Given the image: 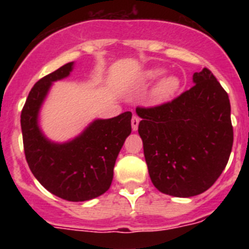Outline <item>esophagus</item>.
<instances>
[{"mask_svg":"<svg viewBox=\"0 0 249 249\" xmlns=\"http://www.w3.org/2000/svg\"><path fill=\"white\" fill-rule=\"evenodd\" d=\"M131 124H132V129H133V131H137L138 129V124H140V118L137 117V116H133V117H132V121H131Z\"/></svg>","mask_w":249,"mask_h":249,"instance_id":"esophagus-1","label":"esophagus"}]
</instances>
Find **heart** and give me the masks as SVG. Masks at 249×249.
<instances>
[{"label":"heart","instance_id":"b5f03b06","mask_svg":"<svg viewBox=\"0 0 249 249\" xmlns=\"http://www.w3.org/2000/svg\"><path fill=\"white\" fill-rule=\"evenodd\" d=\"M164 70L160 67H152L143 71L140 76L141 83H151L157 81L151 92V101L153 103H163L176 97L182 87L181 78L176 74H164Z\"/></svg>","mask_w":249,"mask_h":249}]
</instances>
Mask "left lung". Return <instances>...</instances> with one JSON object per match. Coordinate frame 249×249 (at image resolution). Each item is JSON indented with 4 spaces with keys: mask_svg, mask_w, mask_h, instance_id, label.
Returning a JSON list of instances; mask_svg holds the SVG:
<instances>
[{
    "mask_svg": "<svg viewBox=\"0 0 249 249\" xmlns=\"http://www.w3.org/2000/svg\"><path fill=\"white\" fill-rule=\"evenodd\" d=\"M172 102L136 109L153 186L173 197L203 193L226 168L233 144L227 92L208 68Z\"/></svg>",
    "mask_w": 249,
    "mask_h": 249,
    "instance_id": "8db88e82",
    "label": "left lung"
}]
</instances>
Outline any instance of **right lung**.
<instances>
[{
    "instance_id": "add662e5",
    "label": "right lung",
    "mask_w": 249,
    "mask_h": 249,
    "mask_svg": "<svg viewBox=\"0 0 249 249\" xmlns=\"http://www.w3.org/2000/svg\"><path fill=\"white\" fill-rule=\"evenodd\" d=\"M74 62L59 67L32 87L21 113L23 147L31 172L48 192L71 202L93 199L108 191L121 148L131 135L132 113L92 121L80 135L54 142L39 127V111L52 83L71 74Z\"/></svg>"
}]
</instances>
